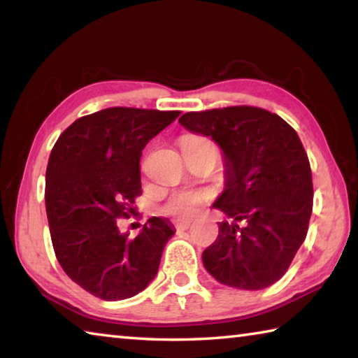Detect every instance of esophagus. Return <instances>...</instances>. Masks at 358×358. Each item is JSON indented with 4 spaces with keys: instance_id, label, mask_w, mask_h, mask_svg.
I'll return each instance as SVG.
<instances>
[{
    "instance_id": "esophagus-1",
    "label": "esophagus",
    "mask_w": 358,
    "mask_h": 358,
    "mask_svg": "<svg viewBox=\"0 0 358 358\" xmlns=\"http://www.w3.org/2000/svg\"><path fill=\"white\" fill-rule=\"evenodd\" d=\"M189 226H191V221L175 222V229H177V230H186V229H189Z\"/></svg>"
}]
</instances>
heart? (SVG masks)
Wrapping results in <instances>:
<instances>
[{"label":"heart","mask_w":358,"mask_h":358,"mask_svg":"<svg viewBox=\"0 0 358 358\" xmlns=\"http://www.w3.org/2000/svg\"><path fill=\"white\" fill-rule=\"evenodd\" d=\"M189 147H196V148H208L213 151L215 155H217V148L213 143V141H210L208 137L203 136H191L185 138L183 142V148H189ZM213 194L208 189H196V187H185V189H177L173 191L171 196H169L164 203L161 205V211L164 215L173 216L175 220L185 221V220H191V217L196 216L205 203L211 201Z\"/></svg>","instance_id":"obj_1"}]
</instances>
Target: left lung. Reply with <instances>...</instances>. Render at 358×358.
<instances>
[{
	"mask_svg": "<svg viewBox=\"0 0 358 358\" xmlns=\"http://www.w3.org/2000/svg\"><path fill=\"white\" fill-rule=\"evenodd\" d=\"M180 124L211 137L226 161L213 207L220 224L202 254L208 273L230 287L259 290L281 280L308 234L313 178L299 134L276 113L251 106L187 112Z\"/></svg>",
	"mask_w": 358,
	"mask_h": 358,
	"instance_id": "1",
	"label": "left lung"
}]
</instances>
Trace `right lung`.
Instances as JSON below:
<instances>
[{"label": "right lung", "mask_w": 358, "mask_h": 358, "mask_svg": "<svg viewBox=\"0 0 358 358\" xmlns=\"http://www.w3.org/2000/svg\"><path fill=\"white\" fill-rule=\"evenodd\" d=\"M178 110L110 107L76 120L52 148L45 210L52 245L72 281L98 299H131L153 281L175 230L153 216L137 237L121 232L142 194V150Z\"/></svg>", "instance_id": "right-lung-1"}]
</instances>
